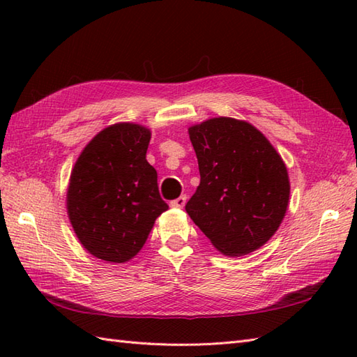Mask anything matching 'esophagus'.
Returning a JSON list of instances; mask_svg holds the SVG:
<instances>
[{"label":"esophagus","instance_id":"esophagus-1","mask_svg":"<svg viewBox=\"0 0 357 357\" xmlns=\"http://www.w3.org/2000/svg\"><path fill=\"white\" fill-rule=\"evenodd\" d=\"M185 202H187V196H179V198L173 199L170 202V206L174 207V208H183L185 206Z\"/></svg>","mask_w":357,"mask_h":357}]
</instances>
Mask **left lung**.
Here are the masks:
<instances>
[{"label":"left lung","instance_id":"8db88e82","mask_svg":"<svg viewBox=\"0 0 357 357\" xmlns=\"http://www.w3.org/2000/svg\"><path fill=\"white\" fill-rule=\"evenodd\" d=\"M201 183L185 210L218 252L244 256L271 239L287 213L282 158L247 121L219 116L188 127Z\"/></svg>","mask_w":357,"mask_h":357}]
</instances>
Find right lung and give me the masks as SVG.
I'll list each match as a JSON object with an SVG mask.
<instances>
[{"label":"right lung","instance_id":"right-lung-1","mask_svg":"<svg viewBox=\"0 0 357 357\" xmlns=\"http://www.w3.org/2000/svg\"><path fill=\"white\" fill-rule=\"evenodd\" d=\"M150 138V128L141 124H112L93 136L73 165L67 215L81 245L98 259L130 261L169 208L146 159Z\"/></svg>","mask_w":357,"mask_h":357}]
</instances>
